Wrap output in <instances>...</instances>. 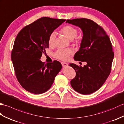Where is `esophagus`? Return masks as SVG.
Returning a JSON list of instances; mask_svg holds the SVG:
<instances>
[{
    "label": "esophagus",
    "instance_id": "esophagus-1",
    "mask_svg": "<svg viewBox=\"0 0 124 124\" xmlns=\"http://www.w3.org/2000/svg\"><path fill=\"white\" fill-rule=\"evenodd\" d=\"M62 66L64 67H67V66H68V64H67V63L65 62H62Z\"/></svg>",
    "mask_w": 124,
    "mask_h": 124
}]
</instances>
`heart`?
<instances>
[{"mask_svg":"<svg viewBox=\"0 0 124 124\" xmlns=\"http://www.w3.org/2000/svg\"><path fill=\"white\" fill-rule=\"evenodd\" d=\"M61 32L65 35L68 39L70 40L74 39L78 34V30L73 26L66 25L63 27L61 29ZM56 34L55 32H53L50 34L48 38V43L49 46H53L54 45ZM76 42L79 41L78 38H76ZM73 54V50L71 49H59L57 50L54 54V57L56 58L61 60H67L70 56Z\"/></svg>","mask_w":124,"mask_h":124,"instance_id":"obj_1","label":"heart"}]
</instances>
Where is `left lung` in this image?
<instances>
[{"instance_id":"left-lung-1","label":"left lung","mask_w":124,"mask_h":124,"mask_svg":"<svg viewBox=\"0 0 124 124\" xmlns=\"http://www.w3.org/2000/svg\"><path fill=\"white\" fill-rule=\"evenodd\" d=\"M66 23L79 27L83 32L80 48L74 59L87 63L83 67L69 65L76 71L70 85L81 94H90L100 89L110 73L114 57L110 40L101 26L89 19L67 20Z\"/></svg>"}]
</instances>
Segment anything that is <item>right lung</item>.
<instances>
[{
  "instance_id": "obj_1",
  "label": "right lung",
  "mask_w": 124,
  "mask_h": 124,
  "mask_svg": "<svg viewBox=\"0 0 124 124\" xmlns=\"http://www.w3.org/2000/svg\"><path fill=\"white\" fill-rule=\"evenodd\" d=\"M65 21L41 17L25 26L16 38L11 59L18 81L30 93L39 94L47 91L62 69L57 60L45 64L40 59L49 48V36Z\"/></svg>"
}]
</instances>
